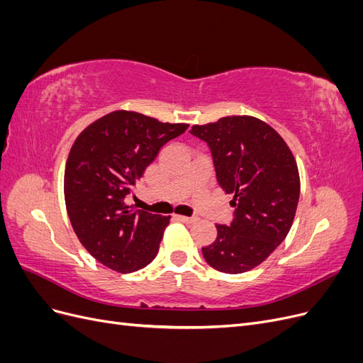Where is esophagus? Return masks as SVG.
I'll return each instance as SVG.
<instances>
[{"label": "esophagus", "mask_w": 363, "mask_h": 363, "mask_svg": "<svg viewBox=\"0 0 363 363\" xmlns=\"http://www.w3.org/2000/svg\"><path fill=\"white\" fill-rule=\"evenodd\" d=\"M177 218L180 219L182 223H186V224H192L196 221V218H189V216H182V215H177Z\"/></svg>", "instance_id": "1"}]
</instances>
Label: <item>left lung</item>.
Instances as JSON below:
<instances>
[{
	"label": "left lung",
	"mask_w": 363,
	"mask_h": 363,
	"mask_svg": "<svg viewBox=\"0 0 363 363\" xmlns=\"http://www.w3.org/2000/svg\"><path fill=\"white\" fill-rule=\"evenodd\" d=\"M191 133L211 147L218 183L236 207L232 224H216L218 236L203 256L221 272H247L267 260L292 227L300 199L295 157L277 131L255 116H225L194 125Z\"/></svg>",
	"instance_id": "obj_1"
}]
</instances>
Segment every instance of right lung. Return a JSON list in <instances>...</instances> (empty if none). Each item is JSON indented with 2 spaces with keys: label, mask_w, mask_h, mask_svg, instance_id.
<instances>
[{
  "label": "right lung",
  "mask_w": 363,
  "mask_h": 363,
  "mask_svg": "<svg viewBox=\"0 0 363 363\" xmlns=\"http://www.w3.org/2000/svg\"><path fill=\"white\" fill-rule=\"evenodd\" d=\"M188 127L115 111L74 140L65 167V204L77 238L104 267L128 274L157 256L171 216L136 211L125 196L159 150Z\"/></svg>",
  "instance_id": "1"
}]
</instances>
